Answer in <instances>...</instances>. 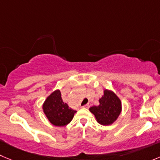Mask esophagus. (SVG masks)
<instances>
[{
	"mask_svg": "<svg viewBox=\"0 0 160 160\" xmlns=\"http://www.w3.org/2000/svg\"><path fill=\"white\" fill-rule=\"evenodd\" d=\"M82 108H89V104H85V105L82 106Z\"/></svg>",
	"mask_w": 160,
	"mask_h": 160,
	"instance_id": "34e87169",
	"label": "esophagus"
}]
</instances>
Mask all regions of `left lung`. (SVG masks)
<instances>
[{
	"mask_svg": "<svg viewBox=\"0 0 160 160\" xmlns=\"http://www.w3.org/2000/svg\"><path fill=\"white\" fill-rule=\"evenodd\" d=\"M99 102L100 105L92 106L89 111L95 115L100 124L103 126L112 124L121 113L122 104L119 98L113 92L105 89Z\"/></svg>",
	"mask_w": 160,
	"mask_h": 160,
	"instance_id": "8db88e82",
	"label": "left lung"
}]
</instances>
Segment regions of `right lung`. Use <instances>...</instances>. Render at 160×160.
<instances>
[{"label": "right lung", "mask_w": 160, "mask_h": 160, "mask_svg": "<svg viewBox=\"0 0 160 160\" xmlns=\"http://www.w3.org/2000/svg\"><path fill=\"white\" fill-rule=\"evenodd\" d=\"M44 113L50 122L56 127H63L72 120L76 111L62 100L60 90H56L47 97L43 104Z\"/></svg>", "instance_id": "1"}]
</instances>
